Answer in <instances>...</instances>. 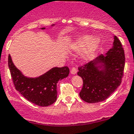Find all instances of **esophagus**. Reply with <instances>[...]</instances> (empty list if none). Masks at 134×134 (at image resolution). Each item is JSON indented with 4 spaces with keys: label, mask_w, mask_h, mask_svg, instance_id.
Returning a JSON list of instances; mask_svg holds the SVG:
<instances>
[{
    "label": "esophagus",
    "mask_w": 134,
    "mask_h": 134,
    "mask_svg": "<svg viewBox=\"0 0 134 134\" xmlns=\"http://www.w3.org/2000/svg\"><path fill=\"white\" fill-rule=\"evenodd\" d=\"M70 72H71V74H73V75L76 74L77 73L76 68H72V69H71Z\"/></svg>",
    "instance_id": "1"
}]
</instances>
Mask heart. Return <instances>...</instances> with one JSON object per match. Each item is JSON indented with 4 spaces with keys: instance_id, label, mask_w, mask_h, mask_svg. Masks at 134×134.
<instances>
[{
    "instance_id": "heart-1",
    "label": "heart",
    "mask_w": 134,
    "mask_h": 134,
    "mask_svg": "<svg viewBox=\"0 0 134 134\" xmlns=\"http://www.w3.org/2000/svg\"><path fill=\"white\" fill-rule=\"evenodd\" d=\"M100 45V40L97 36L92 37L90 35L84 34L78 36L68 45V49L74 52L82 51L81 59L88 61L96 52Z\"/></svg>"
}]
</instances>
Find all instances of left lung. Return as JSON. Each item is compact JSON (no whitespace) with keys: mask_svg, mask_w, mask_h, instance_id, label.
Returning <instances> with one entry per match:
<instances>
[{"mask_svg":"<svg viewBox=\"0 0 134 134\" xmlns=\"http://www.w3.org/2000/svg\"><path fill=\"white\" fill-rule=\"evenodd\" d=\"M125 65L124 50L119 39L114 35L112 47L78 69L83 80L80 92L81 99L88 103L106 100L121 82Z\"/></svg>","mask_w":134,"mask_h":134,"instance_id":"obj_1","label":"left lung"}]
</instances>
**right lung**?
<instances>
[{
  "instance_id": "obj_1",
  "label": "right lung",
  "mask_w": 134,
  "mask_h": 134,
  "mask_svg": "<svg viewBox=\"0 0 134 134\" xmlns=\"http://www.w3.org/2000/svg\"><path fill=\"white\" fill-rule=\"evenodd\" d=\"M54 26L55 24L51 25L50 28ZM40 29L44 30L46 28ZM8 64L16 90L29 102L40 106H48L56 102L58 82L68 77L70 72L67 66L54 67L39 76L29 77L16 67L10 54Z\"/></svg>"
}]
</instances>
